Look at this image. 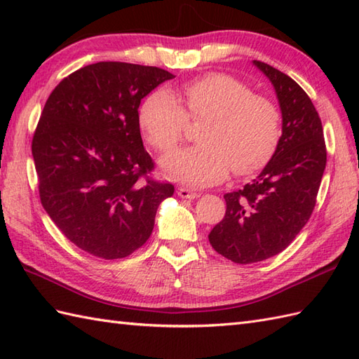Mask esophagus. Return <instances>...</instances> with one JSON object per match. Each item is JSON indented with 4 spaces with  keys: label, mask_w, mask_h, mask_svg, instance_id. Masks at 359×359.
Returning <instances> with one entry per match:
<instances>
[{
    "label": "esophagus",
    "mask_w": 359,
    "mask_h": 359,
    "mask_svg": "<svg viewBox=\"0 0 359 359\" xmlns=\"http://www.w3.org/2000/svg\"><path fill=\"white\" fill-rule=\"evenodd\" d=\"M177 194L182 197V199H196V197H199V194L191 191V189L188 188H179Z\"/></svg>",
    "instance_id": "obj_1"
}]
</instances>
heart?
Returning a JSON list of instances; mask_svg holds the SVG:
<instances>
[{"instance_id": "b5f03b06", "label": "heart", "mask_w": 359, "mask_h": 359, "mask_svg": "<svg viewBox=\"0 0 359 359\" xmlns=\"http://www.w3.org/2000/svg\"><path fill=\"white\" fill-rule=\"evenodd\" d=\"M160 89L144 98L139 125L160 152H170L184 139L188 118L202 121L199 144L180 149L160 162L172 180L193 187L219 184L233 170L247 175L261 170L278 149L282 118L270 98L256 95L245 83L226 74H208L180 90Z\"/></svg>"}]
</instances>
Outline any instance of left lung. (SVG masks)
Segmentation results:
<instances>
[{
	"instance_id": "obj_1",
	"label": "left lung",
	"mask_w": 359,
	"mask_h": 359,
	"mask_svg": "<svg viewBox=\"0 0 359 359\" xmlns=\"http://www.w3.org/2000/svg\"><path fill=\"white\" fill-rule=\"evenodd\" d=\"M253 65L276 93L282 135L262 172L224 196L225 216L208 234L211 247L236 264L265 261L292 243L313 212L327 162L321 118L306 90L270 65Z\"/></svg>"
}]
</instances>
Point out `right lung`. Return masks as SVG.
Segmentation results:
<instances>
[{
    "instance_id": "1",
    "label": "right lung",
    "mask_w": 359,
    "mask_h": 359,
    "mask_svg": "<svg viewBox=\"0 0 359 359\" xmlns=\"http://www.w3.org/2000/svg\"><path fill=\"white\" fill-rule=\"evenodd\" d=\"M174 75L100 62L58 83L38 121L32 156L40 199L60 231L86 253L126 257L149 239L171 184L148 177L139 106Z\"/></svg>"
}]
</instances>
